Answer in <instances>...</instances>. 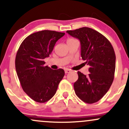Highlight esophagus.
<instances>
[{
	"instance_id": "1",
	"label": "esophagus",
	"mask_w": 129,
	"mask_h": 129,
	"mask_svg": "<svg viewBox=\"0 0 129 129\" xmlns=\"http://www.w3.org/2000/svg\"><path fill=\"white\" fill-rule=\"evenodd\" d=\"M70 72H71V70L69 69H65V73H69Z\"/></svg>"
}]
</instances>
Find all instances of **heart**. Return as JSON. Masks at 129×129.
I'll list each match as a JSON object with an SVG mask.
<instances>
[{"label": "heart", "mask_w": 129, "mask_h": 129, "mask_svg": "<svg viewBox=\"0 0 129 129\" xmlns=\"http://www.w3.org/2000/svg\"><path fill=\"white\" fill-rule=\"evenodd\" d=\"M74 40L75 39H69L67 40V41H74Z\"/></svg>", "instance_id": "obj_1"}]
</instances>
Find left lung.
Wrapping results in <instances>:
<instances>
[{
	"instance_id": "1",
	"label": "left lung",
	"mask_w": 129,
	"mask_h": 129,
	"mask_svg": "<svg viewBox=\"0 0 129 129\" xmlns=\"http://www.w3.org/2000/svg\"><path fill=\"white\" fill-rule=\"evenodd\" d=\"M67 33L79 40L81 57L90 66L87 76L78 72V79L74 83L75 93L85 103H96L113 82L116 61L113 47L106 37L90 28L82 27Z\"/></svg>"
}]
</instances>
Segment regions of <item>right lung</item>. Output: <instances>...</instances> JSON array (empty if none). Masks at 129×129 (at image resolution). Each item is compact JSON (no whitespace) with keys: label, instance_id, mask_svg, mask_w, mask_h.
<instances>
[{"label":"right lung","instance_id":"right-lung-1","mask_svg":"<svg viewBox=\"0 0 129 129\" xmlns=\"http://www.w3.org/2000/svg\"><path fill=\"white\" fill-rule=\"evenodd\" d=\"M64 35L41 31L26 37L19 47L15 59L16 73L23 91L35 101L43 103L50 100L64 76L63 69H51L44 66V61Z\"/></svg>","mask_w":129,"mask_h":129}]
</instances>
